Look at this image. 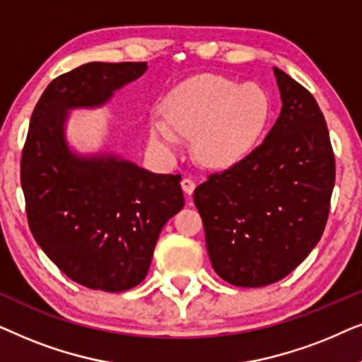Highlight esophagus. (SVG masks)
Returning a JSON list of instances; mask_svg holds the SVG:
<instances>
[{"mask_svg": "<svg viewBox=\"0 0 362 362\" xmlns=\"http://www.w3.org/2000/svg\"><path fill=\"white\" fill-rule=\"evenodd\" d=\"M181 187H182V191H185V194L187 196V199H189V197L192 196V192H194V189H196V182L192 181L191 177H182Z\"/></svg>", "mask_w": 362, "mask_h": 362, "instance_id": "1", "label": "esophagus"}]
</instances>
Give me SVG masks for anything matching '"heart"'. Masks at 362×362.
Listing matches in <instances>:
<instances>
[{"instance_id":"1","label":"heart","mask_w":362,"mask_h":362,"mask_svg":"<svg viewBox=\"0 0 362 362\" xmlns=\"http://www.w3.org/2000/svg\"><path fill=\"white\" fill-rule=\"evenodd\" d=\"M163 120L150 125V143L175 153L180 136L194 135L192 148L201 163L229 168L245 160L259 145L270 122L269 95L254 83L216 74L186 78L161 103Z\"/></svg>"}]
</instances>
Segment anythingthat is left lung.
<instances>
[{
	"instance_id": "8db88e82",
	"label": "left lung",
	"mask_w": 362,
	"mask_h": 362,
	"mask_svg": "<svg viewBox=\"0 0 362 362\" xmlns=\"http://www.w3.org/2000/svg\"><path fill=\"white\" fill-rule=\"evenodd\" d=\"M281 110L245 160L196 187L212 269L230 285L275 284L323 235L334 187V155L315 97L274 67Z\"/></svg>"
}]
</instances>
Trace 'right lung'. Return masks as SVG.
<instances>
[{"label":"right lung","mask_w":362,"mask_h":362,"mask_svg":"<svg viewBox=\"0 0 362 362\" xmlns=\"http://www.w3.org/2000/svg\"><path fill=\"white\" fill-rule=\"evenodd\" d=\"M146 69L83 64L49 83L29 122L21 158L29 229L62 274L92 290L140 284L161 229L185 206L180 175H156L107 148L82 153L67 136L72 110L105 107Z\"/></svg>","instance_id":"obj_1"}]
</instances>
